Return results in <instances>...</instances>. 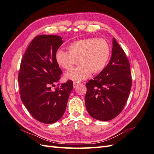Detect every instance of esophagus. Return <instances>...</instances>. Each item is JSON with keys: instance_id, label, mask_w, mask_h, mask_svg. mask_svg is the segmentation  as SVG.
I'll return each mask as SVG.
<instances>
[{"instance_id": "obj_1", "label": "esophagus", "mask_w": 154, "mask_h": 154, "mask_svg": "<svg viewBox=\"0 0 154 154\" xmlns=\"http://www.w3.org/2000/svg\"><path fill=\"white\" fill-rule=\"evenodd\" d=\"M79 85V83L78 82H74V83H73V87L75 88V87H76L78 85Z\"/></svg>"}]
</instances>
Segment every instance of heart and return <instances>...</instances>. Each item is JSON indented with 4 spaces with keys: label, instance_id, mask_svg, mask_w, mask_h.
Instances as JSON below:
<instances>
[{
    "label": "heart",
    "instance_id": "1",
    "mask_svg": "<svg viewBox=\"0 0 154 154\" xmlns=\"http://www.w3.org/2000/svg\"><path fill=\"white\" fill-rule=\"evenodd\" d=\"M69 51L60 49L55 54L56 62L65 69H70L76 62L80 64L68 71L65 76L69 80L81 82L86 80L91 73L103 70L108 62L110 48L103 38L82 39L70 44Z\"/></svg>",
    "mask_w": 154,
    "mask_h": 154
}]
</instances>
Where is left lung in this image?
Wrapping results in <instances>:
<instances>
[{
	"instance_id": "1",
	"label": "left lung",
	"mask_w": 154,
	"mask_h": 154,
	"mask_svg": "<svg viewBox=\"0 0 154 154\" xmlns=\"http://www.w3.org/2000/svg\"><path fill=\"white\" fill-rule=\"evenodd\" d=\"M86 87L85 106L93 118L109 121L123 110L131 89L132 77L127 56L114 38L109 63Z\"/></svg>"
}]
</instances>
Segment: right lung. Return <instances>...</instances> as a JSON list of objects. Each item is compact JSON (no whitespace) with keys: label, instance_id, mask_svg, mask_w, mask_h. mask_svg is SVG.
<instances>
[{"label":"right lung","instance_id":"1","mask_svg":"<svg viewBox=\"0 0 154 154\" xmlns=\"http://www.w3.org/2000/svg\"><path fill=\"white\" fill-rule=\"evenodd\" d=\"M63 43L57 35L37 36L20 63L18 80L21 100L32 117L45 124L54 123L62 117L73 88V82L69 80L51 90L62 72L55 54Z\"/></svg>","mask_w":154,"mask_h":154}]
</instances>
